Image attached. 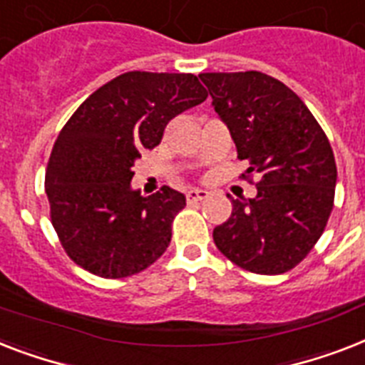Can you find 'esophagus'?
<instances>
[{
	"label": "esophagus",
	"mask_w": 365,
	"mask_h": 365,
	"mask_svg": "<svg viewBox=\"0 0 365 365\" xmlns=\"http://www.w3.org/2000/svg\"><path fill=\"white\" fill-rule=\"evenodd\" d=\"M208 197L210 192L206 189H189L187 191V202H198V200H204Z\"/></svg>",
	"instance_id": "esophagus-1"
}]
</instances>
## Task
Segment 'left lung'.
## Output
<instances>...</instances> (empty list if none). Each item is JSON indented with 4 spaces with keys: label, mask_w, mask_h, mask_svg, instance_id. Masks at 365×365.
I'll list each match as a JSON object with an SVG mask.
<instances>
[{
    "label": "left lung",
    "mask_w": 365,
    "mask_h": 365,
    "mask_svg": "<svg viewBox=\"0 0 365 365\" xmlns=\"http://www.w3.org/2000/svg\"><path fill=\"white\" fill-rule=\"evenodd\" d=\"M198 76L238 159L250 163L242 178L259 176L257 197L230 200L232 213L213 229V242L247 272L285 274L313 250L334 208L330 142L304 101L277 78L259 71Z\"/></svg>",
    "instance_id": "1"
}]
</instances>
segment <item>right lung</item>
Masks as SVG:
<instances>
[{
	"label": "right lung",
	"mask_w": 365,
	"mask_h": 365,
	"mask_svg": "<svg viewBox=\"0 0 365 365\" xmlns=\"http://www.w3.org/2000/svg\"><path fill=\"white\" fill-rule=\"evenodd\" d=\"M195 75L131 71L93 91L65 123L44 187L65 253L80 268L121 279L153 264L173 238L185 197L161 187L133 191V165L161 142L165 127L206 101Z\"/></svg>",
	"instance_id": "add662e5"
}]
</instances>
